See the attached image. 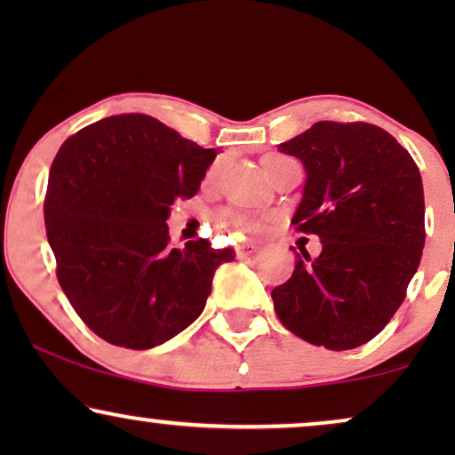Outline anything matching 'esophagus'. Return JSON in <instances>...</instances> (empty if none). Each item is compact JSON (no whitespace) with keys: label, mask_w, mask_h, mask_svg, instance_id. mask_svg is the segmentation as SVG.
<instances>
[{"label":"esophagus","mask_w":455,"mask_h":455,"mask_svg":"<svg viewBox=\"0 0 455 455\" xmlns=\"http://www.w3.org/2000/svg\"><path fill=\"white\" fill-rule=\"evenodd\" d=\"M257 251V246H252V244H244V246H240L238 248V257L240 259H244V257H251V254Z\"/></svg>","instance_id":"1"}]
</instances>
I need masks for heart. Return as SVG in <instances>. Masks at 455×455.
Segmentation results:
<instances>
[{
    "mask_svg": "<svg viewBox=\"0 0 455 455\" xmlns=\"http://www.w3.org/2000/svg\"><path fill=\"white\" fill-rule=\"evenodd\" d=\"M282 159H285V157H282V155H267V157L263 159V167H269ZM242 228H244L246 232H259V226L252 221H242Z\"/></svg>",
    "mask_w": 455,
    "mask_h": 455,
    "instance_id": "obj_1",
    "label": "heart"
}]
</instances>
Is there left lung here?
Masks as SVG:
<instances>
[{"label":"left lung","instance_id":"obj_1","mask_svg":"<svg viewBox=\"0 0 455 455\" xmlns=\"http://www.w3.org/2000/svg\"><path fill=\"white\" fill-rule=\"evenodd\" d=\"M307 184L291 223L323 251L296 254L271 298L285 329L313 346L352 350L387 325L425 248V192L410 153L364 122H316L277 147Z\"/></svg>","mask_w":455,"mask_h":455}]
</instances>
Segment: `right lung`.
<instances>
[{
    "mask_svg": "<svg viewBox=\"0 0 455 455\" xmlns=\"http://www.w3.org/2000/svg\"><path fill=\"white\" fill-rule=\"evenodd\" d=\"M203 148L145 114L103 117L55 155L45 228L58 279L80 319L109 344L148 350L203 313L232 248L170 246L167 217L196 195L213 164Z\"/></svg>",
    "mask_w": 455,
    "mask_h": 455,
    "instance_id": "obj_1",
    "label": "right lung"
}]
</instances>
